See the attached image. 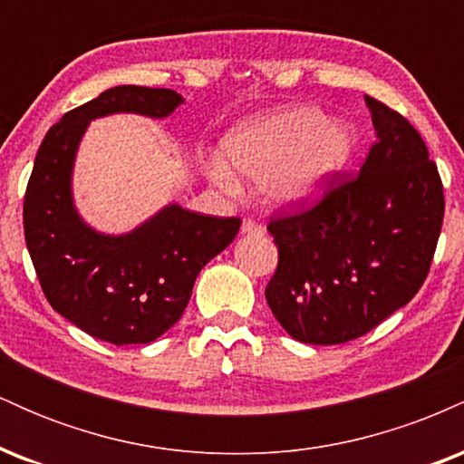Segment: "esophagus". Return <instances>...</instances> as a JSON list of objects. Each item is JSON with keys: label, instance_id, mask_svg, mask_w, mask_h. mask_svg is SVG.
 <instances>
[{"label": "esophagus", "instance_id": "esophagus-1", "mask_svg": "<svg viewBox=\"0 0 464 464\" xmlns=\"http://www.w3.org/2000/svg\"><path fill=\"white\" fill-rule=\"evenodd\" d=\"M266 228L259 225L257 220H253V218H244L242 222V233H248V236H264Z\"/></svg>", "mask_w": 464, "mask_h": 464}]
</instances>
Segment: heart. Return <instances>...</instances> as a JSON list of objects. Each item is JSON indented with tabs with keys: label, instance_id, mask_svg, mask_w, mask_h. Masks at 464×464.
<instances>
[{
	"label": "heart",
	"instance_id": "heart-1",
	"mask_svg": "<svg viewBox=\"0 0 464 464\" xmlns=\"http://www.w3.org/2000/svg\"><path fill=\"white\" fill-rule=\"evenodd\" d=\"M233 168L259 179L264 198L273 205H303L323 194L329 179L347 163L353 140L340 121H324L312 106H290L242 121L222 141ZM211 179L231 189L236 179L220 161Z\"/></svg>",
	"mask_w": 464,
	"mask_h": 464
}]
</instances>
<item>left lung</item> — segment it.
<instances>
[{
    "mask_svg": "<svg viewBox=\"0 0 464 464\" xmlns=\"http://www.w3.org/2000/svg\"><path fill=\"white\" fill-rule=\"evenodd\" d=\"M377 141L353 179L268 225L279 264L266 301L299 343L343 344L412 301L430 273L445 196L412 124L366 95Z\"/></svg>",
    "mask_w": 464,
    "mask_h": 464,
    "instance_id": "left-lung-1",
    "label": "left lung"
}]
</instances>
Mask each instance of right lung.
Returning a JSON list of instances; mask_svg holds the SVG:
<instances>
[{
	"label": "right lung",
	"instance_id": "1",
	"mask_svg": "<svg viewBox=\"0 0 464 464\" xmlns=\"http://www.w3.org/2000/svg\"><path fill=\"white\" fill-rule=\"evenodd\" d=\"M183 104L172 89L121 84L61 117L47 130L24 200V233L50 305L93 338L148 344L183 316L202 266L237 236L239 218L163 207L124 236H104L78 216L72 172L95 117H168Z\"/></svg>",
	"mask_w": 464,
	"mask_h": 464
}]
</instances>
